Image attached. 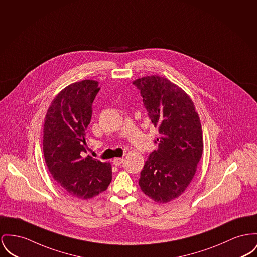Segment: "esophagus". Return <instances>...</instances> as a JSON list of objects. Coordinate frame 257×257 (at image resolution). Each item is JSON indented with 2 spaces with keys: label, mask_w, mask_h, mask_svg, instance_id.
Here are the masks:
<instances>
[{
  "label": "esophagus",
  "mask_w": 257,
  "mask_h": 257,
  "mask_svg": "<svg viewBox=\"0 0 257 257\" xmlns=\"http://www.w3.org/2000/svg\"><path fill=\"white\" fill-rule=\"evenodd\" d=\"M112 162H113V164H114L116 167H118V166H120V165L123 163V159H122V158H115Z\"/></svg>",
  "instance_id": "34e87169"
}]
</instances>
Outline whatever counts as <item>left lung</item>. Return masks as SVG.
Here are the masks:
<instances>
[{
    "label": "left lung",
    "mask_w": 257,
    "mask_h": 257,
    "mask_svg": "<svg viewBox=\"0 0 257 257\" xmlns=\"http://www.w3.org/2000/svg\"><path fill=\"white\" fill-rule=\"evenodd\" d=\"M134 85L160 134L138 185L155 202L166 204L186 190L196 173L204 148L201 120L188 94L167 78L147 76Z\"/></svg>",
    "instance_id": "8db88e82"
}]
</instances>
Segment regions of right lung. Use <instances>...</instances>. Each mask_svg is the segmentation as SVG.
<instances>
[{
    "mask_svg": "<svg viewBox=\"0 0 257 257\" xmlns=\"http://www.w3.org/2000/svg\"><path fill=\"white\" fill-rule=\"evenodd\" d=\"M99 89L98 82L92 80L66 86L52 100L44 123L47 167L61 188L82 200L102 193L112 180L110 163L85 157L86 130Z\"/></svg>",
    "mask_w": 257,
    "mask_h": 257,
    "instance_id": "right-lung-1",
    "label": "right lung"
}]
</instances>
